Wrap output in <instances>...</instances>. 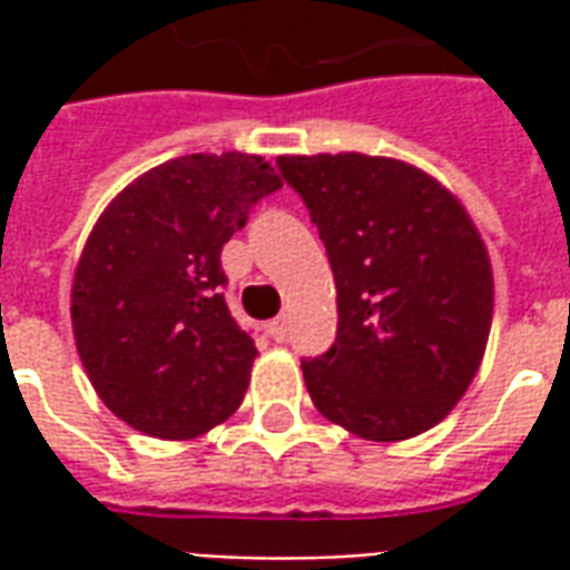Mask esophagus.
<instances>
[{"mask_svg": "<svg viewBox=\"0 0 570 570\" xmlns=\"http://www.w3.org/2000/svg\"><path fill=\"white\" fill-rule=\"evenodd\" d=\"M272 335H274V342H286V333H289V323H286V317H277V321H272Z\"/></svg>", "mask_w": 570, "mask_h": 570, "instance_id": "34e87169", "label": "esophagus"}]
</instances>
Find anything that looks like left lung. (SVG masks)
Wrapping results in <instances>:
<instances>
[{"mask_svg": "<svg viewBox=\"0 0 570 570\" xmlns=\"http://www.w3.org/2000/svg\"><path fill=\"white\" fill-rule=\"evenodd\" d=\"M277 170L317 225L338 330L302 360L323 419L396 442L440 424L479 370L494 284L485 244L452 191L372 155H284Z\"/></svg>", "mask_w": 570, "mask_h": 570, "instance_id": "8db88e82", "label": "left lung"}]
</instances>
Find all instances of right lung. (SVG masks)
<instances>
[{"label":"right lung","instance_id":"add662e5","mask_svg":"<svg viewBox=\"0 0 570 570\" xmlns=\"http://www.w3.org/2000/svg\"><path fill=\"white\" fill-rule=\"evenodd\" d=\"M277 188L259 155H183L130 183L94 225L72 333L94 391L134 430L191 440L240 406L256 342L225 305L219 256Z\"/></svg>","mask_w":570,"mask_h":570}]
</instances>
